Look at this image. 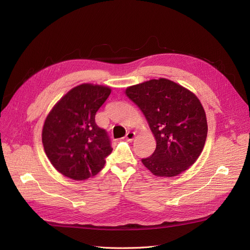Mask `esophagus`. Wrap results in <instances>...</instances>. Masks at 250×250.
I'll use <instances>...</instances> for the list:
<instances>
[{"instance_id": "obj_1", "label": "esophagus", "mask_w": 250, "mask_h": 250, "mask_svg": "<svg viewBox=\"0 0 250 250\" xmlns=\"http://www.w3.org/2000/svg\"><path fill=\"white\" fill-rule=\"evenodd\" d=\"M135 138V132L133 131H128L125 135V139L128 141V142H131L133 141V139Z\"/></svg>"}]
</instances>
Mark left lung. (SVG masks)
<instances>
[{
  "label": "left lung",
  "instance_id": "left-lung-1",
  "mask_svg": "<svg viewBox=\"0 0 250 250\" xmlns=\"http://www.w3.org/2000/svg\"><path fill=\"white\" fill-rule=\"evenodd\" d=\"M126 96L142 110L156 148L142 163L155 176L173 177L197 161L208 135L202 104L194 93L166 78L127 87Z\"/></svg>",
  "mask_w": 250,
  "mask_h": 250
}]
</instances>
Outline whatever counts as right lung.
I'll return each instance as SVG.
<instances>
[{
  "instance_id": "1",
  "label": "right lung",
  "mask_w": 250,
  "mask_h": 250,
  "mask_svg": "<svg viewBox=\"0 0 250 250\" xmlns=\"http://www.w3.org/2000/svg\"><path fill=\"white\" fill-rule=\"evenodd\" d=\"M110 93L108 86L82 83L69 90L48 113L42 145L53 167L63 176L85 180L104 167L112 148L95 116Z\"/></svg>"
}]
</instances>
